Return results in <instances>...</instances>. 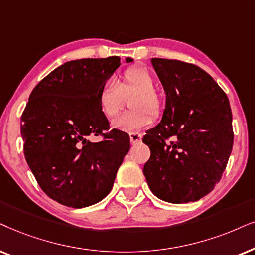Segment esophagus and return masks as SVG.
Returning a JSON list of instances; mask_svg holds the SVG:
<instances>
[{"instance_id":"esophagus-1","label":"esophagus","mask_w":255,"mask_h":255,"mask_svg":"<svg viewBox=\"0 0 255 255\" xmlns=\"http://www.w3.org/2000/svg\"><path fill=\"white\" fill-rule=\"evenodd\" d=\"M129 138H130L131 144H137L142 141V135L138 134V133H130Z\"/></svg>"}]
</instances>
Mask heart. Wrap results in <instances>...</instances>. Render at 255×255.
Listing matches in <instances>:
<instances>
[{"label":"heart","instance_id":"heart-1","mask_svg":"<svg viewBox=\"0 0 255 255\" xmlns=\"http://www.w3.org/2000/svg\"><path fill=\"white\" fill-rule=\"evenodd\" d=\"M155 88V79L150 71L144 67H130L125 71L119 84L114 79L105 81L98 94V104L100 111L107 118H112L121 108L122 94L137 92L130 103L134 111L118 115L111 122L114 129L136 131L148 127L152 122L149 112H158L159 105Z\"/></svg>","mask_w":255,"mask_h":255}]
</instances>
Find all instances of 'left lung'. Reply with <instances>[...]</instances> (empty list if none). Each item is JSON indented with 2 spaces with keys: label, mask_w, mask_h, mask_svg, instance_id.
<instances>
[{
  "label": "left lung",
  "mask_w": 255,
  "mask_h": 255,
  "mask_svg": "<svg viewBox=\"0 0 255 255\" xmlns=\"http://www.w3.org/2000/svg\"><path fill=\"white\" fill-rule=\"evenodd\" d=\"M165 92L162 120L144 135L150 158L143 174L164 202H196L222 177L233 147L232 112L226 94L201 67L152 58Z\"/></svg>",
  "instance_id": "obj_1"
}]
</instances>
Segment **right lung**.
<instances>
[{
    "instance_id": "obj_1",
    "label": "right lung",
    "mask_w": 255,
    "mask_h": 255,
    "mask_svg": "<svg viewBox=\"0 0 255 255\" xmlns=\"http://www.w3.org/2000/svg\"><path fill=\"white\" fill-rule=\"evenodd\" d=\"M120 65L117 56L71 60L30 94L21 118L24 156L43 191L60 204L80 209L100 202L129 151V136L118 129L100 142L87 140L110 127L98 94Z\"/></svg>"
}]
</instances>
